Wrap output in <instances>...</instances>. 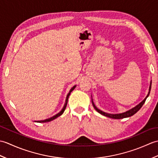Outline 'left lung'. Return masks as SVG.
I'll return each instance as SVG.
<instances>
[{"label":"left lung","instance_id":"obj_1","mask_svg":"<svg viewBox=\"0 0 158 158\" xmlns=\"http://www.w3.org/2000/svg\"><path fill=\"white\" fill-rule=\"evenodd\" d=\"M151 88H152V82L150 83V86H149V93L148 94H147V96H146V98L144 99L143 101L141 102H140L138 105H136V106L134 107V108L128 110H127V111L124 112V113H119V114H110V113H105L104 111H102L101 110L98 109L97 107L95 106L94 104L93 101H92V104H93V106L94 107V109L98 111L99 113L101 114V115H104V116H106V117H110V118H113V119H123V118H126V117H131L133 115H135V114L138 112L139 109L141 108V107L143 106V105H144V103H145V100L147 99V97L149 96V93H150V91H151Z\"/></svg>","mask_w":158,"mask_h":158}]
</instances>
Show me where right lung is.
<instances>
[{"label": "right lung", "mask_w": 158, "mask_h": 158, "mask_svg": "<svg viewBox=\"0 0 158 158\" xmlns=\"http://www.w3.org/2000/svg\"><path fill=\"white\" fill-rule=\"evenodd\" d=\"M75 87H76V85H75V86H73V88L70 89V92H69V93L68 94H67V96H66V102H65V104H64V107L62 108V109L60 110V111L58 113H57L56 115H54V116H53V117H50V118H49V119H44V120H41V121H36V122H39V123H45V122H51V121H52V120H53V119H56L57 117H58L59 116H60L62 115V114L64 113V111L65 110V109H66V105H67V103H68V99H69V96H70V92H71L75 88Z\"/></svg>", "instance_id": "add662e5"}]
</instances>
